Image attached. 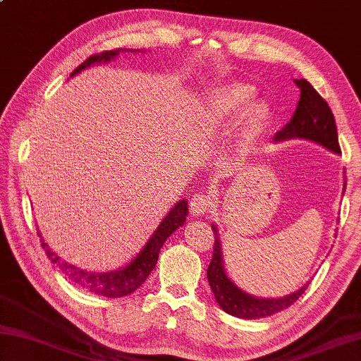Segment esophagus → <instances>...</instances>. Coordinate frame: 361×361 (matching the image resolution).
<instances>
[{
    "instance_id": "1",
    "label": "esophagus",
    "mask_w": 361,
    "mask_h": 361,
    "mask_svg": "<svg viewBox=\"0 0 361 361\" xmlns=\"http://www.w3.org/2000/svg\"><path fill=\"white\" fill-rule=\"evenodd\" d=\"M212 197L208 194L199 192L192 195L191 200H189V208H191L192 214H205L212 207Z\"/></svg>"
}]
</instances>
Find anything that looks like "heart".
I'll use <instances>...</instances> for the list:
<instances>
[{
	"label": "heart",
	"instance_id": "1",
	"mask_svg": "<svg viewBox=\"0 0 361 361\" xmlns=\"http://www.w3.org/2000/svg\"><path fill=\"white\" fill-rule=\"evenodd\" d=\"M252 101V91L241 85H228L218 90L213 96V112L221 120H237ZM267 112L264 107H254L246 120V134H257L264 126Z\"/></svg>",
	"mask_w": 361,
	"mask_h": 361
}]
</instances>
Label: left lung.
I'll use <instances>...</instances> for the list:
<instances>
[{
    "instance_id": "left-lung-1",
    "label": "left lung",
    "mask_w": 361,
    "mask_h": 361,
    "mask_svg": "<svg viewBox=\"0 0 361 361\" xmlns=\"http://www.w3.org/2000/svg\"><path fill=\"white\" fill-rule=\"evenodd\" d=\"M295 85L300 88V101L298 107L295 110L292 120L286 126L278 130L274 135V140H287V139H307L317 142L320 145L326 147L331 152L341 153V147L338 142V130L335 116L331 114L329 104L320 96L312 85L301 78V80H293ZM214 232V243H213V257L209 262L207 278L209 287L214 293V298L219 306L227 314L241 319H260L271 316L287 307L292 306L301 295L305 293L307 284L301 287L295 293L287 295L284 298H255L241 292L231 279L227 278L222 265V252L221 243L218 237V231L212 226Z\"/></svg>"
}]
</instances>
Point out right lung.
Here are the masks:
<instances>
[{
	"instance_id": "right-lung-1",
	"label": "right lung",
	"mask_w": 361,
	"mask_h": 361,
	"mask_svg": "<svg viewBox=\"0 0 361 361\" xmlns=\"http://www.w3.org/2000/svg\"><path fill=\"white\" fill-rule=\"evenodd\" d=\"M120 51L121 49H116V50H106L102 51V54L91 55L82 64H78L71 75L77 74V72H80L82 69L88 68L94 63L112 60V58L120 54ZM186 216H188V203L186 200H180L172 209H170L166 218H164V221L161 222L159 227L156 228L153 237L148 240V243L142 249L140 254L137 255V257L130 262L128 267H124L118 271H110V273L85 271V270H80V268L68 264V262L61 260V257H58V255L51 251L42 238H41V246L45 249L47 257L54 262L58 268H60L64 276H66L71 283H74L75 286L82 287V289L88 290L91 293L102 295V297H109V298H120L133 293L134 290L139 289L143 283H145L148 274L153 271V268L156 267V264H158L159 251L164 245V241H166L170 235L176 231V228L183 226V222L186 221ZM37 235L41 237V233L39 232Z\"/></svg>"
}]
</instances>
